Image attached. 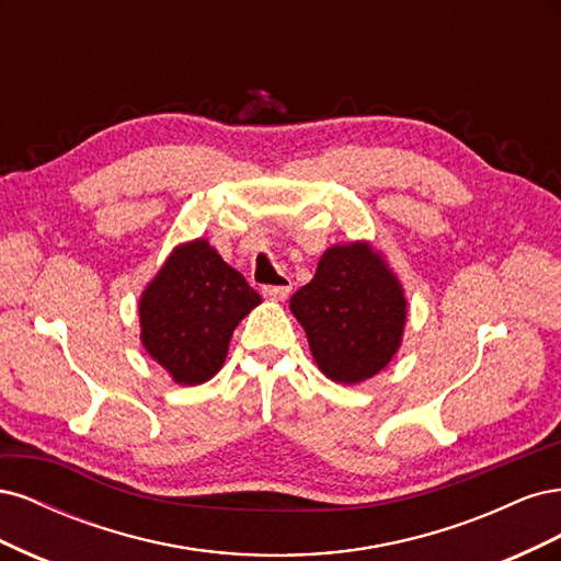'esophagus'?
<instances>
[{"label":"esophagus","instance_id":"esophagus-1","mask_svg":"<svg viewBox=\"0 0 561 561\" xmlns=\"http://www.w3.org/2000/svg\"><path fill=\"white\" fill-rule=\"evenodd\" d=\"M290 290H293V283H290V278H285L283 285H264L262 295L271 301H283L287 295H290Z\"/></svg>","mask_w":561,"mask_h":561}]
</instances>
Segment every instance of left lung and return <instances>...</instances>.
Listing matches in <instances>:
<instances>
[{"instance_id": "left-lung-1", "label": "left lung", "mask_w": 561, "mask_h": 561, "mask_svg": "<svg viewBox=\"0 0 561 561\" xmlns=\"http://www.w3.org/2000/svg\"><path fill=\"white\" fill-rule=\"evenodd\" d=\"M318 369L328 379L363 383L393 360L402 344L407 297L393 268L367 241L322 252L316 276L290 299Z\"/></svg>"}]
</instances>
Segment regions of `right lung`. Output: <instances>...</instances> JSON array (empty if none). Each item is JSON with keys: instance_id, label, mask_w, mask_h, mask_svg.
Returning a JSON list of instances; mask_svg holds the SVG:
<instances>
[{"instance_id": "right-lung-1", "label": "right lung", "mask_w": 561, "mask_h": 561, "mask_svg": "<svg viewBox=\"0 0 561 561\" xmlns=\"http://www.w3.org/2000/svg\"><path fill=\"white\" fill-rule=\"evenodd\" d=\"M262 304L206 241L173 248L140 295V342L171 379L198 386L225 365L239 322Z\"/></svg>"}]
</instances>
